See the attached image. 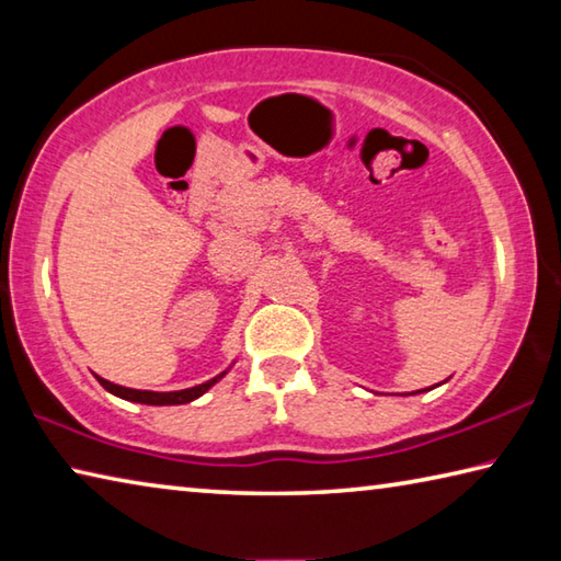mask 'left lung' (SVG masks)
I'll use <instances>...</instances> for the list:
<instances>
[{"label": "left lung", "instance_id": "8db88e82", "mask_svg": "<svg viewBox=\"0 0 561 561\" xmlns=\"http://www.w3.org/2000/svg\"><path fill=\"white\" fill-rule=\"evenodd\" d=\"M433 388V386H431ZM431 388H423V391H431ZM423 391H415V393H423Z\"/></svg>", "mask_w": 561, "mask_h": 561}]
</instances>
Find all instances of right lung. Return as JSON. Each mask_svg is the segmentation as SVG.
Returning <instances> with one entry per match:
<instances>
[{
  "label": "right lung",
  "mask_w": 561,
  "mask_h": 561,
  "mask_svg": "<svg viewBox=\"0 0 561 561\" xmlns=\"http://www.w3.org/2000/svg\"><path fill=\"white\" fill-rule=\"evenodd\" d=\"M227 371H222L220 376L210 378V381H205L201 386H193V388H183V391H165V393H158V391H138V388H126V386H118V383H111L106 378H99V383L106 388L108 393L123 398V401H133V403H146V405H183L195 401V398H201L203 393L210 391V388L220 381Z\"/></svg>",
  "instance_id": "1"
}]
</instances>
